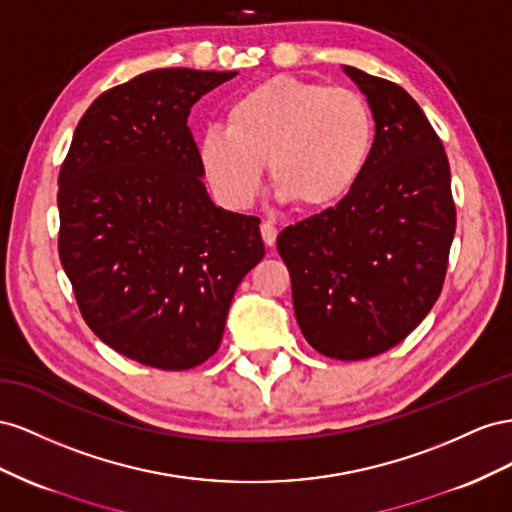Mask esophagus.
<instances>
[{
    "mask_svg": "<svg viewBox=\"0 0 512 512\" xmlns=\"http://www.w3.org/2000/svg\"><path fill=\"white\" fill-rule=\"evenodd\" d=\"M276 236H279V227H276L272 221L261 223V238H264L268 246L276 244Z\"/></svg>",
    "mask_w": 512,
    "mask_h": 512,
    "instance_id": "obj_1",
    "label": "esophagus"
}]
</instances>
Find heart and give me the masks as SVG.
Here are the masks:
<instances>
[{"mask_svg": "<svg viewBox=\"0 0 512 512\" xmlns=\"http://www.w3.org/2000/svg\"><path fill=\"white\" fill-rule=\"evenodd\" d=\"M373 141V115L358 92L272 77L231 102L225 126L201 135L199 163L229 206H251L268 163L276 193L302 210H319L358 184Z\"/></svg>", "mask_w": 512, "mask_h": 512, "instance_id": "b5f03b06", "label": "heart"}]
</instances>
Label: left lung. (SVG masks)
I'll list each match as a JSON object with an SVG mask.
<instances>
[{
    "label": "left lung",
    "mask_w": 512,
    "mask_h": 512,
    "mask_svg": "<svg viewBox=\"0 0 512 512\" xmlns=\"http://www.w3.org/2000/svg\"><path fill=\"white\" fill-rule=\"evenodd\" d=\"M367 96L375 141L337 206L285 227L276 248L313 349L364 360L401 343L442 294L457 227L444 145L401 85L343 66Z\"/></svg>",
    "instance_id": "8db88e82"
}]
</instances>
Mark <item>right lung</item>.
<instances>
[{
	"instance_id": "add662e5",
	"label": "right lung",
	"mask_w": 512,
	"mask_h": 512,
	"mask_svg": "<svg viewBox=\"0 0 512 512\" xmlns=\"http://www.w3.org/2000/svg\"><path fill=\"white\" fill-rule=\"evenodd\" d=\"M238 72L158 68L100 94L60 169V261L85 324L163 371L206 362L266 248L259 218L216 208L188 128Z\"/></svg>"
}]
</instances>
